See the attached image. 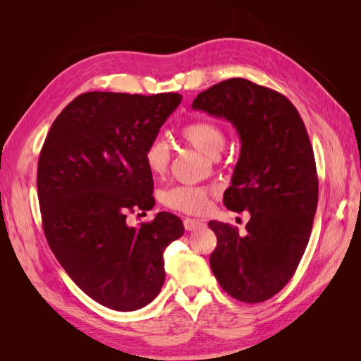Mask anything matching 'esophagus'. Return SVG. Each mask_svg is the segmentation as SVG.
Segmentation results:
<instances>
[{"instance_id":"34e87169","label":"esophagus","mask_w":361,"mask_h":361,"mask_svg":"<svg viewBox=\"0 0 361 361\" xmlns=\"http://www.w3.org/2000/svg\"><path fill=\"white\" fill-rule=\"evenodd\" d=\"M203 224L204 223L202 220H195V218H185V220H183V226H185V228H187L188 232L195 231V228L202 227Z\"/></svg>"}]
</instances>
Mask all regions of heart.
Segmentation results:
<instances>
[{
    "mask_svg": "<svg viewBox=\"0 0 361 361\" xmlns=\"http://www.w3.org/2000/svg\"><path fill=\"white\" fill-rule=\"evenodd\" d=\"M183 140L192 147L203 152L204 155L216 157L224 146V130L214 120L199 118L185 125L180 129ZM146 167L154 176H164L169 170L170 164V146L162 137L152 138L145 149ZM209 190L204 187H194V185H176L162 194V202L170 209L182 211L187 214L202 212Z\"/></svg>",
    "mask_w": 361,
    "mask_h": 361,
    "instance_id": "b5f03b06",
    "label": "heart"
}]
</instances>
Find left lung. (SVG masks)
Listing matches in <instances>:
<instances>
[{
	"instance_id": "obj_1",
	"label": "left lung",
	"mask_w": 361,
	"mask_h": 361,
	"mask_svg": "<svg viewBox=\"0 0 361 361\" xmlns=\"http://www.w3.org/2000/svg\"><path fill=\"white\" fill-rule=\"evenodd\" d=\"M194 110L224 117L238 130L241 154L223 202L248 211L245 235L209 221L216 247L209 264L220 286L243 302H262L288 285L309 244L318 206L310 140L286 96L244 78L197 94Z\"/></svg>"
}]
</instances>
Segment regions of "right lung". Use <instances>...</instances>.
Returning a JSON list of instances; mask_svg holds the SVG:
<instances>
[{"label": "right lung", "mask_w": 361, "mask_h": 361, "mask_svg": "<svg viewBox=\"0 0 361 361\" xmlns=\"http://www.w3.org/2000/svg\"><path fill=\"white\" fill-rule=\"evenodd\" d=\"M180 101L179 93H82L54 120L40 152L37 195L52 253L76 286L117 312L157 298L164 250L183 235L170 212L138 227L126 221L155 204L145 149Z\"/></svg>", "instance_id": "add662e5"}]
</instances>
